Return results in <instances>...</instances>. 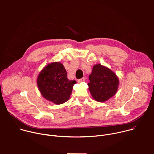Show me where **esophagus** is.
Instances as JSON below:
<instances>
[{"label": "esophagus", "mask_w": 154, "mask_h": 154, "mask_svg": "<svg viewBox=\"0 0 154 154\" xmlns=\"http://www.w3.org/2000/svg\"><path fill=\"white\" fill-rule=\"evenodd\" d=\"M85 77H83V78H82V79H79V80H78V82L80 83H82V82H85Z\"/></svg>", "instance_id": "34e87169"}]
</instances>
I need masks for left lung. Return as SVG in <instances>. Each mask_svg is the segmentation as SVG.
Segmentation results:
<instances>
[{
    "label": "left lung",
    "instance_id": "1",
    "mask_svg": "<svg viewBox=\"0 0 154 154\" xmlns=\"http://www.w3.org/2000/svg\"><path fill=\"white\" fill-rule=\"evenodd\" d=\"M89 79V90L93 99L97 102H105L117 92L118 77L111 69L100 64L94 66Z\"/></svg>",
    "mask_w": 154,
    "mask_h": 154
}]
</instances>
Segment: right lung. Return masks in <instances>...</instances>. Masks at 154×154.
Here are the masks:
<instances>
[{
	"instance_id": "add662e5",
	"label": "right lung",
	"mask_w": 154,
	"mask_h": 154,
	"mask_svg": "<svg viewBox=\"0 0 154 154\" xmlns=\"http://www.w3.org/2000/svg\"><path fill=\"white\" fill-rule=\"evenodd\" d=\"M75 80L67 78V72L60 62L48 64L40 72L37 85L41 95L55 104H62L69 99Z\"/></svg>"
}]
</instances>
